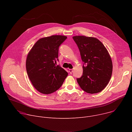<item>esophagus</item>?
I'll return each instance as SVG.
<instances>
[{"label": "esophagus", "mask_w": 132, "mask_h": 132, "mask_svg": "<svg viewBox=\"0 0 132 132\" xmlns=\"http://www.w3.org/2000/svg\"><path fill=\"white\" fill-rule=\"evenodd\" d=\"M69 71L70 73H72V71H73L72 69H69Z\"/></svg>", "instance_id": "obj_1"}]
</instances>
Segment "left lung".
<instances>
[{
    "label": "left lung",
    "instance_id": "1",
    "mask_svg": "<svg viewBox=\"0 0 132 132\" xmlns=\"http://www.w3.org/2000/svg\"><path fill=\"white\" fill-rule=\"evenodd\" d=\"M84 62L82 76L77 81L85 92L93 94L101 92L108 84L112 76L113 65L105 47L96 37L74 36Z\"/></svg>",
    "mask_w": 132,
    "mask_h": 132
}]
</instances>
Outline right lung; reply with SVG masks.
I'll return each mask as SVG.
<instances>
[{
    "mask_svg": "<svg viewBox=\"0 0 132 132\" xmlns=\"http://www.w3.org/2000/svg\"><path fill=\"white\" fill-rule=\"evenodd\" d=\"M66 39L60 35L42 37L28 54V75L32 85L41 93L48 95L57 90L68 76L65 69L55 65L59 61V46Z\"/></svg>",
    "mask_w": 132,
    "mask_h": 132,
    "instance_id": "obj_1",
    "label": "right lung"
}]
</instances>
